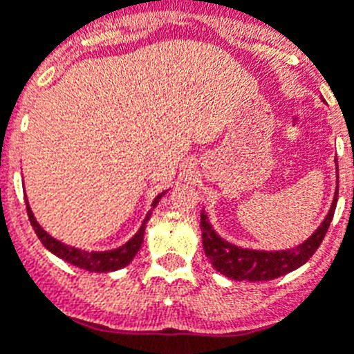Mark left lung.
Returning <instances> with one entry per match:
<instances>
[{"label":"left lung","instance_id":"left-lung-1","mask_svg":"<svg viewBox=\"0 0 354 354\" xmlns=\"http://www.w3.org/2000/svg\"><path fill=\"white\" fill-rule=\"evenodd\" d=\"M337 174H339V165H337ZM337 198H339V175H337V189L333 195V202H331L330 212L326 214L323 223L319 225L317 230L305 243L296 248L280 250V252L248 250L228 243L214 232V228L207 220V214L202 211L200 227H202V243H204L205 255L214 266V270L232 280H239V282L241 280H248V282H264L266 280L268 282V280L290 273L305 264L314 255L319 245L323 243L328 227L335 214Z\"/></svg>","mask_w":354,"mask_h":354}]
</instances>
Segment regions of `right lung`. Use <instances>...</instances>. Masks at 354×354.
Listing matches in <instances>:
<instances>
[{
    "label": "right lung",
    "mask_w": 354,
    "mask_h": 354,
    "mask_svg": "<svg viewBox=\"0 0 354 354\" xmlns=\"http://www.w3.org/2000/svg\"><path fill=\"white\" fill-rule=\"evenodd\" d=\"M162 196L158 195L156 200L152 202V209L158 205L159 198ZM26 211H28V218H30V223L35 230V234L39 236L40 243H42L46 248L49 250L51 253H55L56 257L64 259L65 262L72 266H77V268H83L86 271H97V273H108V271H117L122 270V268H126L131 261L134 259V255L138 253V250L142 248L143 243V234H145V225L150 218V211L147 214V218L143 220L142 227L129 241H127L126 245L118 246L117 250H109V252H84V250H77L74 246H67L64 243H60L58 239L49 236L39 223H37L35 216L31 212L30 204L26 202Z\"/></svg>",
    "instance_id": "1"
}]
</instances>
